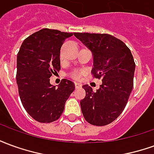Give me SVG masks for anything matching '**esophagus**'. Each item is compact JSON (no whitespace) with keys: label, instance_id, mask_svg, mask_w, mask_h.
Instances as JSON below:
<instances>
[{"label":"esophagus","instance_id":"obj_1","mask_svg":"<svg viewBox=\"0 0 154 154\" xmlns=\"http://www.w3.org/2000/svg\"><path fill=\"white\" fill-rule=\"evenodd\" d=\"M75 87H76V88H80L82 87V85L80 83H78V82H75Z\"/></svg>","mask_w":154,"mask_h":154}]
</instances>
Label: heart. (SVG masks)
<instances>
[{"mask_svg": "<svg viewBox=\"0 0 154 154\" xmlns=\"http://www.w3.org/2000/svg\"><path fill=\"white\" fill-rule=\"evenodd\" d=\"M61 58H62V56H61ZM81 72H78V71H73V72H71V77L74 78V79H79L81 77Z\"/></svg>", "mask_w": 154, "mask_h": 154, "instance_id": "obj_1", "label": "heart"}]
</instances>
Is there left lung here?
<instances>
[{
  "label": "left lung",
  "instance_id": "8db88e82",
  "mask_svg": "<svg viewBox=\"0 0 154 154\" xmlns=\"http://www.w3.org/2000/svg\"><path fill=\"white\" fill-rule=\"evenodd\" d=\"M93 54L94 77L102 79L94 92L83 85L86 97L81 100L84 118L91 125L104 126L116 119L125 107L134 87L135 63L126 44L108 34L74 33Z\"/></svg>",
  "mask_w": 154,
  "mask_h": 154
}]
</instances>
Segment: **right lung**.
Masks as SVG:
<instances>
[{
    "mask_svg": "<svg viewBox=\"0 0 154 154\" xmlns=\"http://www.w3.org/2000/svg\"><path fill=\"white\" fill-rule=\"evenodd\" d=\"M72 33L43 29L23 41L17 54L16 82L20 98L27 113L40 123L57 120L75 89L70 80L58 87L51 85L53 75L60 70V49Z\"/></svg>",
    "mask_w": 154,
    "mask_h": 154,
    "instance_id": "right-lung-1",
    "label": "right lung"
}]
</instances>
